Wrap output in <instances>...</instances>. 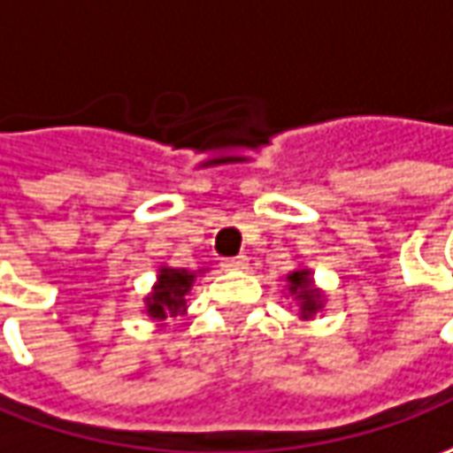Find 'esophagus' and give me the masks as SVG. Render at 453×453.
<instances>
[{
    "label": "esophagus",
    "mask_w": 453,
    "mask_h": 453,
    "mask_svg": "<svg viewBox=\"0 0 453 453\" xmlns=\"http://www.w3.org/2000/svg\"><path fill=\"white\" fill-rule=\"evenodd\" d=\"M226 271H242V268H248V257L245 256H235V257H223V263H220Z\"/></svg>",
    "instance_id": "34e87169"
}]
</instances>
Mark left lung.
Segmentation results:
<instances>
[{
  "label": "left lung",
  "instance_id": "obj_1",
  "mask_svg": "<svg viewBox=\"0 0 453 453\" xmlns=\"http://www.w3.org/2000/svg\"><path fill=\"white\" fill-rule=\"evenodd\" d=\"M288 296L298 305V320H313L326 308V293L316 286L313 271L303 265L286 275V298Z\"/></svg>",
  "mask_w": 453,
  "mask_h": 453
}]
</instances>
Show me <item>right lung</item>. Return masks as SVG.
Returning <instances> with one entry per match:
<instances>
[{
    "label": "right lung",
    "mask_w": 453,
    "mask_h": 453,
    "mask_svg": "<svg viewBox=\"0 0 453 453\" xmlns=\"http://www.w3.org/2000/svg\"><path fill=\"white\" fill-rule=\"evenodd\" d=\"M208 268L188 271V268L160 265L157 268V280L152 283L150 293L142 298V313L152 323H157V328H163V320L188 313V293L193 290L196 280Z\"/></svg>",
    "instance_id": "obj_1"
}]
</instances>
